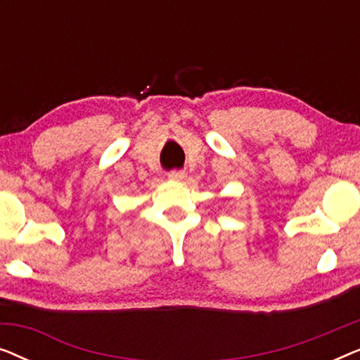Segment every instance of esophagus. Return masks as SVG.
<instances>
[{
    "label": "esophagus",
    "mask_w": 360,
    "mask_h": 360,
    "mask_svg": "<svg viewBox=\"0 0 360 360\" xmlns=\"http://www.w3.org/2000/svg\"><path fill=\"white\" fill-rule=\"evenodd\" d=\"M186 179V174L184 170H172L169 172V180H174V181H181Z\"/></svg>",
    "instance_id": "1"
}]
</instances>
